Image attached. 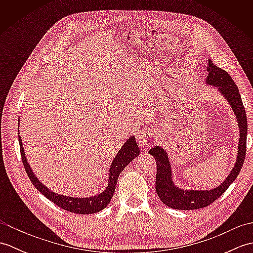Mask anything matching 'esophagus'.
<instances>
[{
  "instance_id": "esophagus-1",
  "label": "esophagus",
  "mask_w": 253,
  "mask_h": 253,
  "mask_svg": "<svg viewBox=\"0 0 253 253\" xmlns=\"http://www.w3.org/2000/svg\"><path fill=\"white\" fill-rule=\"evenodd\" d=\"M153 137V133L152 131L150 130V128L148 127H142L139 129L136 133V139H137V142L139 146L143 147L146 142H148L150 139Z\"/></svg>"
}]
</instances>
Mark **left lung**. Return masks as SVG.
Masks as SVG:
<instances>
[{"label": "left lung", "instance_id": "8db88e82", "mask_svg": "<svg viewBox=\"0 0 253 253\" xmlns=\"http://www.w3.org/2000/svg\"><path fill=\"white\" fill-rule=\"evenodd\" d=\"M209 73L207 83L215 85L224 93L225 98L233 106L239 123L240 139L239 151L237 162H236L232 173L221 186L208 191H189L181 190L174 186L170 179V166L168 154L160 147H154L149 150V153L157 161V178H155V189L159 198L166 206L176 210H197L206 208L221 197L227 190V188L237 178L243 168L246 151H247V132H248V124H247L246 110L241 100L238 87L236 85L233 78L224 69L214 65L212 61H209L207 66Z\"/></svg>", "mask_w": 253, "mask_h": 253}]
</instances>
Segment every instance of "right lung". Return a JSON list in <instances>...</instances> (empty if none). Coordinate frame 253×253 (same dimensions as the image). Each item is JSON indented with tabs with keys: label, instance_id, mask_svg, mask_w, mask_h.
<instances>
[{
	"label": "right lung",
	"instance_id": "obj_1",
	"mask_svg": "<svg viewBox=\"0 0 253 253\" xmlns=\"http://www.w3.org/2000/svg\"><path fill=\"white\" fill-rule=\"evenodd\" d=\"M19 140V147H20V154H21V161H23L24 168L27 175H28L30 181L32 182L38 191H40L42 195L49 199L50 201L55 203L57 207L65 210V211L76 213V214H93L102 211L107 204L110 203L111 199L114 195L116 182L118 179V176L122 173V170L125 169V166L129 164L131 161L135 159L139 154V147L136 142V138L131 137L127 140V142L124 144L123 148L117 153L116 158L113 161L110 169V176H109V185H107L106 189L101 193L92 198H73V197H66L56 195L55 192L51 191L44 187L41 182L37 179V177L32 173L29 164L27 163V160L25 158L23 142L18 136Z\"/></svg>",
	"mask_w": 253,
	"mask_h": 253
}]
</instances>
